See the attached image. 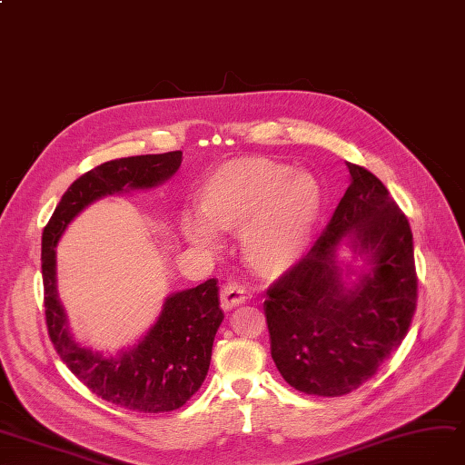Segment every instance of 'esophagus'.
I'll list each match as a JSON object with an SVG mask.
<instances>
[{
	"label": "esophagus",
	"instance_id": "obj_1",
	"mask_svg": "<svg viewBox=\"0 0 465 465\" xmlns=\"http://www.w3.org/2000/svg\"><path fill=\"white\" fill-rule=\"evenodd\" d=\"M247 301V291L243 285L237 283H228L223 285L220 291V306L223 311H233L235 306L243 304Z\"/></svg>",
	"mask_w": 465,
	"mask_h": 465
}]
</instances>
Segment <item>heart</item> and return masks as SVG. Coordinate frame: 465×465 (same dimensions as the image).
<instances>
[{"mask_svg": "<svg viewBox=\"0 0 465 465\" xmlns=\"http://www.w3.org/2000/svg\"><path fill=\"white\" fill-rule=\"evenodd\" d=\"M323 209V189L304 170L264 157L233 159L204 176L197 214L182 216V233L199 249H216L218 232H239L245 262L261 276H282L308 247Z\"/></svg>", "mask_w": 465, "mask_h": 465, "instance_id": "b5f03b06", "label": "heart"}]
</instances>
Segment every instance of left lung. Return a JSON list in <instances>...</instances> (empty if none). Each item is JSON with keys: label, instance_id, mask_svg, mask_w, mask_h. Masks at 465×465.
Masks as SVG:
<instances>
[{"label": "left lung", "instance_id": "1", "mask_svg": "<svg viewBox=\"0 0 465 465\" xmlns=\"http://www.w3.org/2000/svg\"><path fill=\"white\" fill-rule=\"evenodd\" d=\"M347 168L351 185L330 223L264 301L273 362L291 387L316 397L366 383L401 347L418 299L408 218L380 178ZM341 244L363 259L360 271L338 264Z\"/></svg>", "mask_w": 465, "mask_h": 465}]
</instances>
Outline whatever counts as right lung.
Wrapping results in <instances>:
<instances>
[{
  "instance_id": "add662e5",
  "label": "right lung",
  "mask_w": 465,
  "mask_h": 465,
  "mask_svg": "<svg viewBox=\"0 0 465 465\" xmlns=\"http://www.w3.org/2000/svg\"><path fill=\"white\" fill-rule=\"evenodd\" d=\"M182 151L116 159L85 172L61 197L42 235V278L45 323L51 342L66 368L103 401L145 414L183 406L203 385L211 366L214 335L223 320L218 282L172 293L149 331L118 356H103L78 345L68 330L57 295V243L71 223L94 201L151 189L178 172Z\"/></svg>"
}]
</instances>
